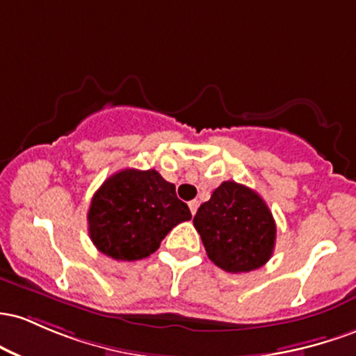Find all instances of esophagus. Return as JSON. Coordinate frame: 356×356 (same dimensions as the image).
Instances as JSON below:
<instances>
[{
    "label": "esophagus",
    "instance_id": "1",
    "mask_svg": "<svg viewBox=\"0 0 356 356\" xmlns=\"http://www.w3.org/2000/svg\"><path fill=\"white\" fill-rule=\"evenodd\" d=\"M188 207H190L191 215H195V213H197V210H198V202H197V200H191V202L188 203Z\"/></svg>",
    "mask_w": 356,
    "mask_h": 356
}]
</instances>
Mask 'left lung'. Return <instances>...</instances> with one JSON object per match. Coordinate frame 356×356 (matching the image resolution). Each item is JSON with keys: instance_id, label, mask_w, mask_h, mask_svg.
<instances>
[{"instance_id": "1", "label": "left lung", "mask_w": 356, "mask_h": 356, "mask_svg": "<svg viewBox=\"0 0 356 356\" xmlns=\"http://www.w3.org/2000/svg\"><path fill=\"white\" fill-rule=\"evenodd\" d=\"M207 255L227 273H250L270 259L275 222L261 195L249 186L223 181L193 218Z\"/></svg>"}]
</instances>
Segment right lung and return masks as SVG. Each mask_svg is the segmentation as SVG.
I'll list each match as a JSON object with an SVG mask.
<instances>
[{"label":"right lung","mask_w":356,"mask_h":356,"mask_svg":"<svg viewBox=\"0 0 356 356\" xmlns=\"http://www.w3.org/2000/svg\"><path fill=\"white\" fill-rule=\"evenodd\" d=\"M191 218L173 183L156 170H121L94 193L87 222L94 245L115 261H139L158 250L168 232Z\"/></svg>","instance_id":"obj_1"}]
</instances>
